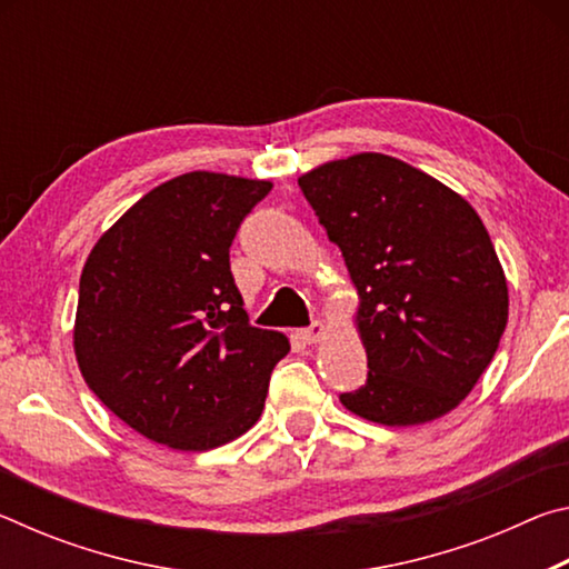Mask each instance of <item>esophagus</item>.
<instances>
[{"mask_svg": "<svg viewBox=\"0 0 569 569\" xmlns=\"http://www.w3.org/2000/svg\"><path fill=\"white\" fill-rule=\"evenodd\" d=\"M298 336H301L306 343H316L323 336V323L321 321H313L311 326H306V329L298 331Z\"/></svg>", "mask_w": 569, "mask_h": 569, "instance_id": "34e87169", "label": "esophagus"}]
</instances>
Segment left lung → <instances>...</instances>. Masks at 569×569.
Masks as SVG:
<instances>
[{
  "label": "left lung",
  "mask_w": 569,
  "mask_h": 569,
  "mask_svg": "<svg viewBox=\"0 0 569 569\" xmlns=\"http://www.w3.org/2000/svg\"><path fill=\"white\" fill-rule=\"evenodd\" d=\"M298 188L361 298L369 373L341 403L387 427L445 417L507 326V281L485 223L455 190L381 152L326 162Z\"/></svg>",
  "instance_id": "1"
}]
</instances>
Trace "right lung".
<instances>
[{
  "instance_id": "obj_1",
  "label": "right lung",
  "mask_w": 569,
  "mask_h": 569,
  "mask_svg": "<svg viewBox=\"0 0 569 569\" xmlns=\"http://www.w3.org/2000/svg\"><path fill=\"white\" fill-rule=\"evenodd\" d=\"M268 180L186 172L140 198L80 276L74 353L114 417L158 445L208 451L261 417L278 331L250 326L230 243Z\"/></svg>"
}]
</instances>
